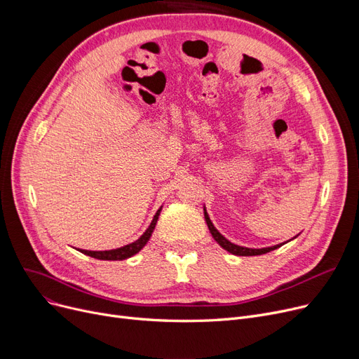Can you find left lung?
<instances>
[{
    "instance_id": "1",
    "label": "left lung",
    "mask_w": 359,
    "mask_h": 359,
    "mask_svg": "<svg viewBox=\"0 0 359 359\" xmlns=\"http://www.w3.org/2000/svg\"><path fill=\"white\" fill-rule=\"evenodd\" d=\"M203 214H205V221H206V224H208V229H210V231H211L214 240L219 244V246H221L222 249H225V250L233 253V255H236V256H257V255H265V253H268V252H272V250L280 248L282 244H284V243H280V244H276V246L263 248V249H250V248L237 246V244L229 241L227 238H225V237L214 227V224L211 222L210 215H208V212H206L205 208H203ZM295 237H297V236H295Z\"/></svg>"
}]
</instances>
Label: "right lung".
<instances>
[{
	"label": "right lung",
	"mask_w": 359,
	"mask_h": 359,
	"mask_svg": "<svg viewBox=\"0 0 359 359\" xmlns=\"http://www.w3.org/2000/svg\"><path fill=\"white\" fill-rule=\"evenodd\" d=\"M161 208H163V206H161ZM161 208L156 212V215H154L153 221H151L149 227L145 230V233H144L138 240H135L134 243H129V244H126V246L119 248V249L103 250V252L81 250V249H79V250H80L81 253L87 255V256H91V257H94V259H99V260H123V259H128V257H130V256L137 255V253H138V252L145 246V244L148 243V240H149L151 234H153V231H154V229H156L157 219H158V215H160V212H161Z\"/></svg>",
	"instance_id": "obj_1"
}]
</instances>
